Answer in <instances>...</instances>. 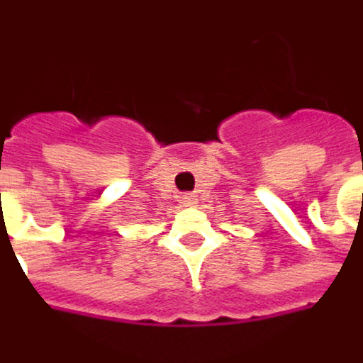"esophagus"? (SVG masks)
Listing matches in <instances>:
<instances>
[{"label": "esophagus", "mask_w": 363, "mask_h": 363, "mask_svg": "<svg viewBox=\"0 0 363 363\" xmlns=\"http://www.w3.org/2000/svg\"><path fill=\"white\" fill-rule=\"evenodd\" d=\"M181 202H182V206H196V196H192V194H182L181 196Z\"/></svg>", "instance_id": "obj_1"}]
</instances>
